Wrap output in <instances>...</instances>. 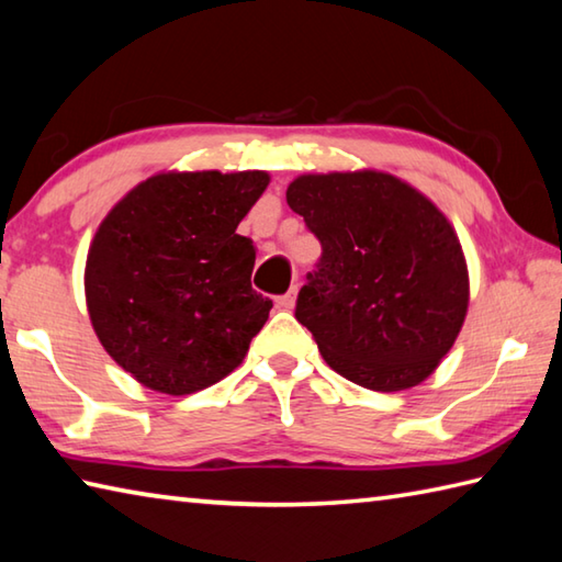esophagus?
<instances>
[{
	"instance_id": "obj_1",
	"label": "esophagus",
	"mask_w": 562,
	"mask_h": 562,
	"mask_svg": "<svg viewBox=\"0 0 562 562\" xmlns=\"http://www.w3.org/2000/svg\"><path fill=\"white\" fill-rule=\"evenodd\" d=\"M294 302H296V288H292L288 294H280L278 300H274V304H278L280 310H284V312H290L292 306H294Z\"/></svg>"
}]
</instances>
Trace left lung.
<instances>
[{"mask_svg": "<svg viewBox=\"0 0 562 562\" xmlns=\"http://www.w3.org/2000/svg\"><path fill=\"white\" fill-rule=\"evenodd\" d=\"M288 204L322 244L294 316L324 360L375 392L424 382L470 302L463 248L441 209L378 170L300 175Z\"/></svg>", "mask_w": 562, "mask_h": 562, "instance_id": "8db88e82", "label": "left lung"}]
</instances>
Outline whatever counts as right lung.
<instances>
[{"mask_svg":"<svg viewBox=\"0 0 562 562\" xmlns=\"http://www.w3.org/2000/svg\"><path fill=\"white\" fill-rule=\"evenodd\" d=\"M262 170L160 172L99 224L85 266L99 344L143 387L192 394L246 358L272 302L250 288L256 246L236 228Z\"/></svg>","mask_w":562,"mask_h":562,"instance_id":"right-lung-1","label":"right lung"}]
</instances>
